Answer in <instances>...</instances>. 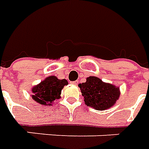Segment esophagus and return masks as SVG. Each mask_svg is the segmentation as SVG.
<instances>
[{"label": "esophagus", "instance_id": "esophagus-1", "mask_svg": "<svg viewBox=\"0 0 149 149\" xmlns=\"http://www.w3.org/2000/svg\"><path fill=\"white\" fill-rule=\"evenodd\" d=\"M71 84H73V85H77L78 81H71Z\"/></svg>", "mask_w": 149, "mask_h": 149}]
</instances>
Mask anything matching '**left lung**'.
<instances>
[{
	"mask_svg": "<svg viewBox=\"0 0 149 149\" xmlns=\"http://www.w3.org/2000/svg\"><path fill=\"white\" fill-rule=\"evenodd\" d=\"M78 86L81 90L85 104L100 111L112 107L120 95L118 88L103 82L96 77H89L86 82L79 84Z\"/></svg>",
	"mask_w": 149,
	"mask_h": 149,
	"instance_id": "1",
	"label": "left lung"
}]
</instances>
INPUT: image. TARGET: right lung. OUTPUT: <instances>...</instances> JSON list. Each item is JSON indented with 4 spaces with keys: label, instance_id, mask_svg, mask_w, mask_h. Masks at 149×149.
<instances>
[{
    "label": "right lung",
    "instance_id": "add662e5",
    "mask_svg": "<svg viewBox=\"0 0 149 149\" xmlns=\"http://www.w3.org/2000/svg\"><path fill=\"white\" fill-rule=\"evenodd\" d=\"M66 85L68 81L65 79L59 80L54 76H50L33 87L32 98L42 105H51L60 98L62 89Z\"/></svg>",
    "mask_w": 149,
    "mask_h": 149
}]
</instances>
